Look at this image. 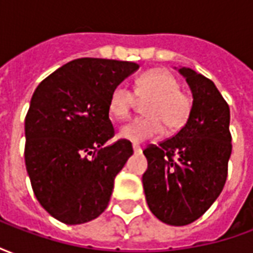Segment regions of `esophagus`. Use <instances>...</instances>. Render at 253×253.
Returning <instances> with one entry per match:
<instances>
[{
	"label": "esophagus",
	"mask_w": 253,
	"mask_h": 253,
	"mask_svg": "<svg viewBox=\"0 0 253 253\" xmlns=\"http://www.w3.org/2000/svg\"><path fill=\"white\" fill-rule=\"evenodd\" d=\"M132 149H134V152H135V153H138V152H141V150H142V149H141V146H139V145H137V143H134V145H132Z\"/></svg>",
	"instance_id": "34e87169"
}]
</instances>
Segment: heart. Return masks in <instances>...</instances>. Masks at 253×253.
Returning a JSON list of instances; mask_svg holds the SVG:
<instances>
[{
  "label": "heart",
  "mask_w": 253,
  "mask_h": 253,
  "mask_svg": "<svg viewBox=\"0 0 253 253\" xmlns=\"http://www.w3.org/2000/svg\"><path fill=\"white\" fill-rule=\"evenodd\" d=\"M138 99H149L145 103L146 116L132 119L119 130V137L130 142H143L157 137L164 130H180L192 111V99L180 89L176 77L165 69H150L135 80L134 93L125 85H116L108 99V111L116 121L128 118Z\"/></svg>",
  "instance_id": "heart-1"
}]
</instances>
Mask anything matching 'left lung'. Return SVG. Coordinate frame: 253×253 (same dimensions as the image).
<instances>
[{"instance_id":"1","label":"left lung","mask_w":253,"mask_h":253,"mask_svg":"<svg viewBox=\"0 0 253 253\" xmlns=\"http://www.w3.org/2000/svg\"><path fill=\"white\" fill-rule=\"evenodd\" d=\"M192 90L188 121L173 137L143 150L146 202L161 222L183 226L202 217L222 191L232 153L228 103L211 80L181 67Z\"/></svg>"}]
</instances>
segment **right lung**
<instances>
[{"instance_id": "right-lung-1", "label": "right lung", "mask_w": 253, "mask_h": 253, "mask_svg": "<svg viewBox=\"0 0 253 253\" xmlns=\"http://www.w3.org/2000/svg\"><path fill=\"white\" fill-rule=\"evenodd\" d=\"M127 61L80 58L42 81L25 116V168L36 199L67 225L89 222L104 211L115 176L132 154L115 135L108 99L138 69Z\"/></svg>"}]
</instances>
